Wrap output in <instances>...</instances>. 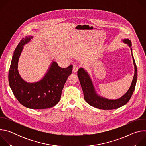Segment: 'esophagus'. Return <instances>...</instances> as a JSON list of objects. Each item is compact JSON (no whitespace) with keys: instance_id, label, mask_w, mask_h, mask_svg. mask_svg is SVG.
Returning a JSON list of instances; mask_svg holds the SVG:
<instances>
[{"instance_id":"1","label":"esophagus","mask_w":146,"mask_h":146,"mask_svg":"<svg viewBox=\"0 0 146 146\" xmlns=\"http://www.w3.org/2000/svg\"><path fill=\"white\" fill-rule=\"evenodd\" d=\"M78 68V66H77V65H76V64L73 65V72L74 73H76V72H77Z\"/></svg>"}]
</instances>
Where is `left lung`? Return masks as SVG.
Listing matches in <instances>:
<instances>
[{"label":"left lung","mask_w":146,"mask_h":146,"mask_svg":"<svg viewBox=\"0 0 146 146\" xmlns=\"http://www.w3.org/2000/svg\"><path fill=\"white\" fill-rule=\"evenodd\" d=\"M122 42L128 44L132 52V43L129 39H123ZM132 56L135 66V74L131 87L122 96L117 99H110L99 96L95 91L92 81L88 72L82 68L78 70L77 76L83 91L84 99L90 105L102 110H113L125 105L128 102L135 90L137 78V68L132 53Z\"/></svg>","instance_id":"1"}]
</instances>
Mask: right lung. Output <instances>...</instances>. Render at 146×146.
<instances>
[{
    "mask_svg": "<svg viewBox=\"0 0 146 146\" xmlns=\"http://www.w3.org/2000/svg\"><path fill=\"white\" fill-rule=\"evenodd\" d=\"M32 38V36L23 38L14 52L9 73V85L17 99L25 107L32 109L50 108L60 100L64 85L72 74L73 65L62 68L53 61L42 79L35 82H27L18 73V63L23 46Z\"/></svg>",
    "mask_w": 146,
    "mask_h": 146,
    "instance_id": "1",
    "label": "right lung"
}]
</instances>
